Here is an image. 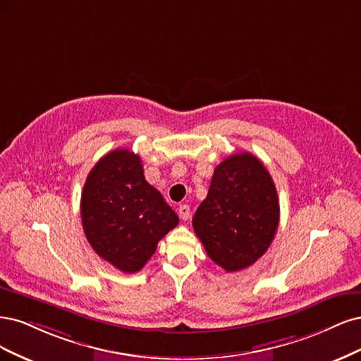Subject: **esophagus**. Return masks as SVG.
Returning <instances> with one entry per match:
<instances>
[{
    "label": "esophagus",
    "mask_w": 361,
    "mask_h": 361,
    "mask_svg": "<svg viewBox=\"0 0 361 361\" xmlns=\"http://www.w3.org/2000/svg\"><path fill=\"white\" fill-rule=\"evenodd\" d=\"M178 214H180V217H181L183 220H188V219L190 217V207L185 205V204L180 205V207H178Z\"/></svg>",
    "instance_id": "1"
}]
</instances>
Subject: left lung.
<instances>
[{
  "label": "left lung",
  "mask_w": 361,
  "mask_h": 361,
  "mask_svg": "<svg viewBox=\"0 0 361 361\" xmlns=\"http://www.w3.org/2000/svg\"><path fill=\"white\" fill-rule=\"evenodd\" d=\"M279 213L270 172L258 157L237 153L214 169L192 225L212 261L232 273L247 269L270 247Z\"/></svg>",
  "instance_id": "obj_1"
}]
</instances>
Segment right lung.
Here are the masks:
<instances>
[{"instance_id": "right-lung-1", "label": "right lung", "mask_w": 361, "mask_h": 361, "mask_svg": "<svg viewBox=\"0 0 361 361\" xmlns=\"http://www.w3.org/2000/svg\"><path fill=\"white\" fill-rule=\"evenodd\" d=\"M80 217L90 246L123 273H136L157 243L178 225V216L144 177L141 157L114 149L88 173Z\"/></svg>"}]
</instances>
